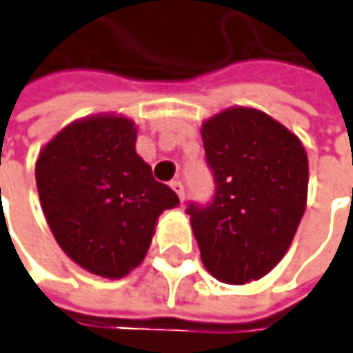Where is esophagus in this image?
Returning <instances> with one entry per match:
<instances>
[{
  "mask_svg": "<svg viewBox=\"0 0 353 353\" xmlns=\"http://www.w3.org/2000/svg\"><path fill=\"white\" fill-rule=\"evenodd\" d=\"M170 187H172V189L176 191V195L179 196V201L183 203V199H185V189H183V183H181L179 179H174V181L170 183Z\"/></svg>",
  "mask_w": 353,
  "mask_h": 353,
  "instance_id": "1",
  "label": "esophagus"
}]
</instances>
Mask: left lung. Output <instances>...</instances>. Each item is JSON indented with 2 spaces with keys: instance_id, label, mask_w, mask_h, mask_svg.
Returning a JSON list of instances; mask_svg holds the SVG:
<instances>
[{
  "instance_id": "obj_1",
  "label": "left lung",
  "mask_w": 353,
  "mask_h": 353,
  "mask_svg": "<svg viewBox=\"0 0 353 353\" xmlns=\"http://www.w3.org/2000/svg\"><path fill=\"white\" fill-rule=\"evenodd\" d=\"M216 181L208 207L189 205L201 261L224 284L267 276L286 255L307 205V152L274 117L234 106L201 127Z\"/></svg>"
}]
</instances>
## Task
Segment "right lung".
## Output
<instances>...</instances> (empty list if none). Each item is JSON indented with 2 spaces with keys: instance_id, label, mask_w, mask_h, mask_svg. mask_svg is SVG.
<instances>
[{
  "instance_id": "right-lung-1",
  "label": "right lung",
  "mask_w": 353,
  "mask_h": 353,
  "mask_svg": "<svg viewBox=\"0 0 353 353\" xmlns=\"http://www.w3.org/2000/svg\"><path fill=\"white\" fill-rule=\"evenodd\" d=\"M135 143L133 119L96 114L63 127L36 160L40 205L57 245L102 278H123L139 267L158 216L179 205Z\"/></svg>"
}]
</instances>
